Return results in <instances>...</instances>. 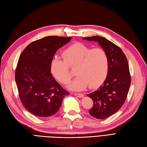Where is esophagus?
Segmentation results:
<instances>
[{
    "label": "esophagus",
    "mask_w": 147,
    "mask_h": 147,
    "mask_svg": "<svg viewBox=\"0 0 147 147\" xmlns=\"http://www.w3.org/2000/svg\"><path fill=\"white\" fill-rule=\"evenodd\" d=\"M74 95H76L77 97H79V98H83L84 97V95L81 93H74Z\"/></svg>",
    "instance_id": "34e87169"
}]
</instances>
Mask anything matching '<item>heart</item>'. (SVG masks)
Returning a JSON list of instances; mask_svg holds the SVG:
<instances>
[{
    "instance_id": "b5f03b06",
    "label": "heart",
    "mask_w": 147,
    "mask_h": 147,
    "mask_svg": "<svg viewBox=\"0 0 147 147\" xmlns=\"http://www.w3.org/2000/svg\"><path fill=\"white\" fill-rule=\"evenodd\" d=\"M64 60L59 58L53 59L51 71L54 77L63 84L71 78L69 68H76V77L68 85L74 91H81L89 86L96 88L102 84L107 77L109 68V59L105 50L92 49L84 44L78 42L67 47L62 54Z\"/></svg>"
}]
</instances>
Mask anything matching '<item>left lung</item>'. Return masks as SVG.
I'll list each match as a JSON object with an SVG mask.
<instances>
[{
    "mask_svg": "<svg viewBox=\"0 0 147 147\" xmlns=\"http://www.w3.org/2000/svg\"><path fill=\"white\" fill-rule=\"evenodd\" d=\"M82 38L97 42L109 56V68L106 79L96 91L87 94L93 101L89 114L104 119L115 113L125 102L131 85L129 64L121 49L106 38L93 36Z\"/></svg>",
    "mask_w": 147,
    "mask_h": 147,
    "instance_id": "left-lung-1",
    "label": "left lung"
}]
</instances>
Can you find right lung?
Returning a JSON list of instances; mask_svg holds the SVG:
<instances>
[{"mask_svg": "<svg viewBox=\"0 0 147 147\" xmlns=\"http://www.w3.org/2000/svg\"><path fill=\"white\" fill-rule=\"evenodd\" d=\"M71 39L48 36L30 43L21 54L15 80L23 105L35 116L54 115L60 109L63 98L69 94L51 74V64L58 49Z\"/></svg>", "mask_w": 147, "mask_h": 147, "instance_id": "obj_1", "label": "right lung"}]
</instances>
